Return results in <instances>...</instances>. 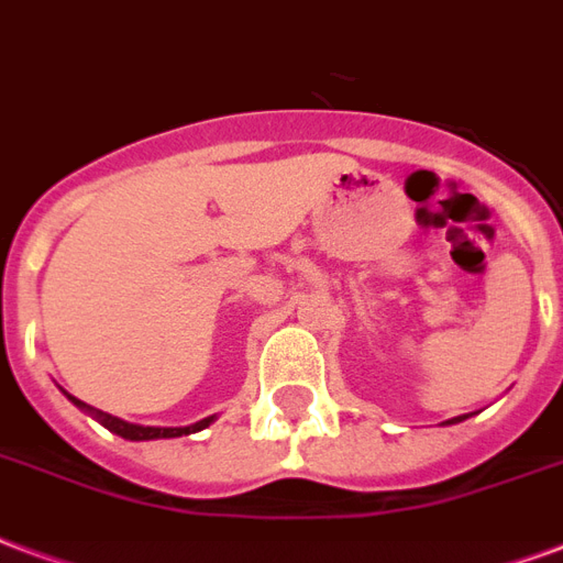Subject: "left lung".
Listing matches in <instances>:
<instances>
[{
    "label": "left lung",
    "instance_id": "8db88e82",
    "mask_svg": "<svg viewBox=\"0 0 563 563\" xmlns=\"http://www.w3.org/2000/svg\"><path fill=\"white\" fill-rule=\"evenodd\" d=\"M463 419H470V416H466V413L454 416V419H449V422H443V424H457V422H463Z\"/></svg>",
    "mask_w": 563,
    "mask_h": 563
}]
</instances>
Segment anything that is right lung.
<instances>
[{
    "label": "right lung",
    "instance_id": "add662e5",
    "mask_svg": "<svg viewBox=\"0 0 563 563\" xmlns=\"http://www.w3.org/2000/svg\"><path fill=\"white\" fill-rule=\"evenodd\" d=\"M62 393H64V389H62ZM64 396L70 398L73 405L79 407L81 413H88L91 419H97L102 428H109L111 434L123 437V440H135V443H141V440H170V437L197 434V431H203V428H209V424L214 422V416H206V419H200V422H195V424H186V428H156V424H132V422H123V419H118V416L102 413V410H97V407L85 405V401H79V398L70 396V393H64Z\"/></svg>",
    "mask_w": 563,
    "mask_h": 563
}]
</instances>
